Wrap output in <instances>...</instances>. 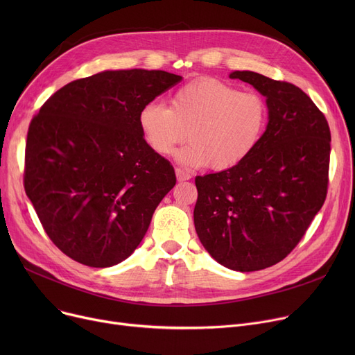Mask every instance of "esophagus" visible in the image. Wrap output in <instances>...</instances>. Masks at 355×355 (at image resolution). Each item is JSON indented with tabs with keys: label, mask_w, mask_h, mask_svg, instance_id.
Masks as SVG:
<instances>
[{
	"label": "esophagus",
	"mask_w": 355,
	"mask_h": 355,
	"mask_svg": "<svg viewBox=\"0 0 355 355\" xmlns=\"http://www.w3.org/2000/svg\"><path fill=\"white\" fill-rule=\"evenodd\" d=\"M175 175H177L178 181H185V180H190L191 178V175L187 171L181 170V168H175Z\"/></svg>",
	"instance_id": "34e87169"
}]
</instances>
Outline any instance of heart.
Here are the masks:
<instances>
[{"label": "heart", "mask_w": 355, "mask_h": 355, "mask_svg": "<svg viewBox=\"0 0 355 355\" xmlns=\"http://www.w3.org/2000/svg\"><path fill=\"white\" fill-rule=\"evenodd\" d=\"M268 123V103L257 92L214 78L185 83L171 96L170 106L149 102L142 106L138 125L154 153L177 154L180 162L225 171L243 162L257 146Z\"/></svg>", "instance_id": "1"}]
</instances>
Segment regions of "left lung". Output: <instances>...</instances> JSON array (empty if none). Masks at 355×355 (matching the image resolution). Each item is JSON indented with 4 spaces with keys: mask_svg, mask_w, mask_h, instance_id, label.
<instances>
[{
    "mask_svg": "<svg viewBox=\"0 0 355 355\" xmlns=\"http://www.w3.org/2000/svg\"><path fill=\"white\" fill-rule=\"evenodd\" d=\"M230 78L262 93L269 122L243 162L196 177L194 226L220 265L254 272L284 260L321 210L331 132L322 112L297 86L249 70Z\"/></svg>",
    "mask_w": 355,
    "mask_h": 355,
    "instance_id": "1",
    "label": "left lung"
}]
</instances>
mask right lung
Wrapping results in <instances>:
<instances>
[{
    "label": "right lung",
    "instance_id": "obj_1",
    "mask_svg": "<svg viewBox=\"0 0 355 355\" xmlns=\"http://www.w3.org/2000/svg\"><path fill=\"white\" fill-rule=\"evenodd\" d=\"M164 70H106L51 95L28 126L24 190L53 243L90 268L121 263L175 185L142 138L144 105L181 82Z\"/></svg>",
    "mask_w": 355,
    "mask_h": 355
}]
</instances>
